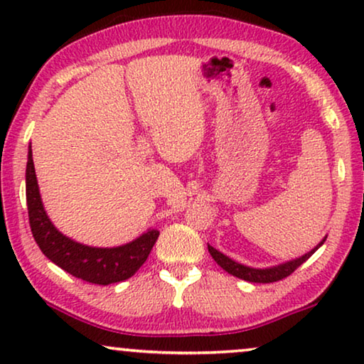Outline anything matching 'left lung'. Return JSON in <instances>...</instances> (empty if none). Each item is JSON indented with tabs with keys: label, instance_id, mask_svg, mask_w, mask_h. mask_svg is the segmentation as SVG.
Wrapping results in <instances>:
<instances>
[{
	"label": "left lung",
	"instance_id": "left-lung-1",
	"mask_svg": "<svg viewBox=\"0 0 364 364\" xmlns=\"http://www.w3.org/2000/svg\"><path fill=\"white\" fill-rule=\"evenodd\" d=\"M325 240H326V237L323 238V240L318 243V245L313 248V250L305 253V255L295 258V260L280 263V265L268 267V268L247 267V265H243V263H238L235 260H232L230 257L223 255L222 252L215 250V248L210 247V245H208V252H210L213 260L217 262V265H220L223 270L228 272L233 277L242 278V280L252 282V283H272V282H278V280H282V278H287L288 275H291V273L295 272L296 268L301 265V263H305L308 258H310L313 253H315L318 248H320L323 243H325Z\"/></svg>",
	"mask_w": 364,
	"mask_h": 364
}]
</instances>
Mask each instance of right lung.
Here are the masks:
<instances>
[{
  "instance_id": "obj_1",
  "label": "right lung",
  "mask_w": 364,
  "mask_h": 364,
  "mask_svg": "<svg viewBox=\"0 0 364 364\" xmlns=\"http://www.w3.org/2000/svg\"><path fill=\"white\" fill-rule=\"evenodd\" d=\"M26 202L33 237L44 255L73 277L96 285H111L131 278L147 260L159 238V230L149 228L126 245L101 248L84 245L63 235L44 210L34 172L31 146L26 164Z\"/></svg>"
}]
</instances>
